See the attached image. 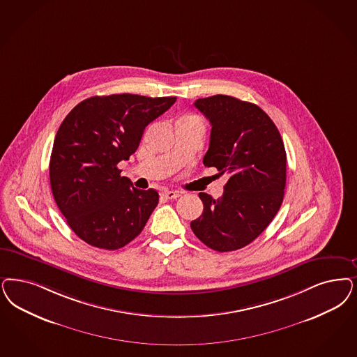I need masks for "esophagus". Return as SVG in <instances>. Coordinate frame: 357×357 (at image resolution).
Wrapping results in <instances>:
<instances>
[{"mask_svg":"<svg viewBox=\"0 0 357 357\" xmlns=\"http://www.w3.org/2000/svg\"><path fill=\"white\" fill-rule=\"evenodd\" d=\"M162 197H166V199H176V197H181V194L178 191H163L162 192Z\"/></svg>","mask_w":357,"mask_h":357,"instance_id":"34e87169","label":"esophagus"}]
</instances>
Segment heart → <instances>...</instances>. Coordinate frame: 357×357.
<instances>
[{
    "label": "heart",
    "mask_w": 357,
    "mask_h": 357,
    "mask_svg": "<svg viewBox=\"0 0 357 357\" xmlns=\"http://www.w3.org/2000/svg\"><path fill=\"white\" fill-rule=\"evenodd\" d=\"M187 119H197V117H194V116H190V117H187ZM197 120H199V119H197Z\"/></svg>",
    "instance_id": "b5f03b06"
}]
</instances>
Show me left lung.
<instances>
[{
  "instance_id": "8db88e82",
  "label": "left lung",
  "mask_w": 357,
  "mask_h": 357,
  "mask_svg": "<svg viewBox=\"0 0 357 357\" xmlns=\"http://www.w3.org/2000/svg\"><path fill=\"white\" fill-rule=\"evenodd\" d=\"M194 105L212 126L203 163L229 178L220 199L199 194L204 209L191 229L213 250H237L265 231L282 204L284 145L271 117L256 104L215 95L197 98Z\"/></svg>"
}]
</instances>
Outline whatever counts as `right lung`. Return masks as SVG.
<instances>
[{
	"label": "right lung",
	"instance_id": "obj_1",
	"mask_svg": "<svg viewBox=\"0 0 357 357\" xmlns=\"http://www.w3.org/2000/svg\"><path fill=\"white\" fill-rule=\"evenodd\" d=\"M176 98L121 93L79 102L63 120L50 158V185L70 228L89 245L116 250L142 232L160 195L121 176L145 128Z\"/></svg>",
	"mask_w": 357,
	"mask_h": 357
}]
</instances>
